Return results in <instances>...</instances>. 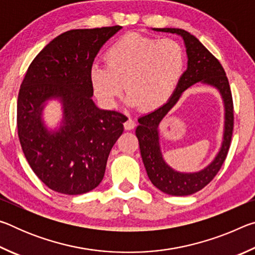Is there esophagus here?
Wrapping results in <instances>:
<instances>
[{
    "mask_svg": "<svg viewBox=\"0 0 255 255\" xmlns=\"http://www.w3.org/2000/svg\"><path fill=\"white\" fill-rule=\"evenodd\" d=\"M124 126H125V129H126V130H131V129L135 128L136 122L133 119H131V118H128L126 122H125Z\"/></svg>",
    "mask_w": 255,
    "mask_h": 255,
    "instance_id": "1",
    "label": "esophagus"
}]
</instances>
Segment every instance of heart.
Segmentation results:
<instances>
[{"label": "heart", "instance_id": "b5f03b06", "mask_svg": "<svg viewBox=\"0 0 255 255\" xmlns=\"http://www.w3.org/2000/svg\"><path fill=\"white\" fill-rule=\"evenodd\" d=\"M103 59L105 65L91 67L90 81L99 100L108 107L117 103L125 83L129 105L155 109L174 92L185 66L184 50L178 41L138 33L115 41Z\"/></svg>", "mask_w": 255, "mask_h": 255}]
</instances>
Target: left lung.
I'll return each instance as SVG.
<instances>
[{
  "label": "left lung",
  "instance_id": "left-lung-1",
  "mask_svg": "<svg viewBox=\"0 0 255 255\" xmlns=\"http://www.w3.org/2000/svg\"><path fill=\"white\" fill-rule=\"evenodd\" d=\"M154 31L175 33L182 37L188 56V67L173 94L165 105L138 118L136 136L139 143L147 175L155 187L171 196H189L205 188L221 170L231 146L234 126V108L232 92L226 73L218 59L191 33L176 28H153ZM200 81L217 88L221 93L226 108V122L222 147L214 161L204 170L193 174H182L171 169L163 161L159 147L158 126L163 117L178 101L190 86Z\"/></svg>",
  "mask_w": 255,
  "mask_h": 255
}]
</instances>
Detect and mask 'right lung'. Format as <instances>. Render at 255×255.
Returning a JSON list of instances; mask_svg holds the SVG:
<instances>
[{
    "mask_svg": "<svg viewBox=\"0 0 255 255\" xmlns=\"http://www.w3.org/2000/svg\"><path fill=\"white\" fill-rule=\"evenodd\" d=\"M123 27L74 29L51 40L30 64L21 83L16 125L30 167L49 189L82 195L97 188L106 172L112 146L128 119L102 110L92 100L90 81L101 47ZM63 106V120L48 131L41 118L48 100Z\"/></svg>",
    "mask_w": 255,
    "mask_h": 255,
    "instance_id": "1",
    "label": "right lung"
}]
</instances>
